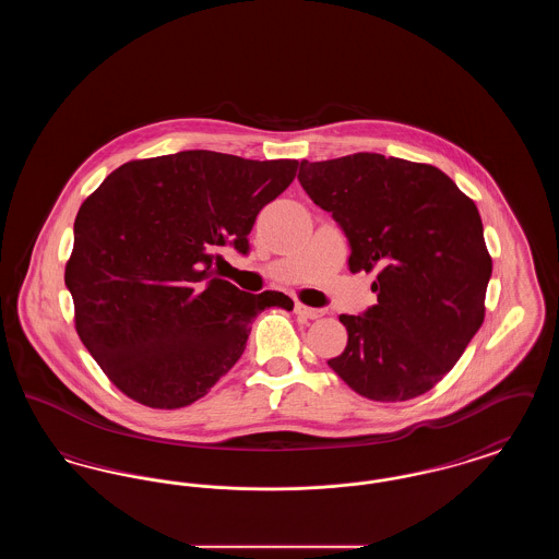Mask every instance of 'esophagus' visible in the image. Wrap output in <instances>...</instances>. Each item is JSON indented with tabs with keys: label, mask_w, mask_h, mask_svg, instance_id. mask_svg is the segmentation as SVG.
<instances>
[{
	"label": "esophagus",
	"mask_w": 559,
	"mask_h": 559,
	"mask_svg": "<svg viewBox=\"0 0 559 559\" xmlns=\"http://www.w3.org/2000/svg\"><path fill=\"white\" fill-rule=\"evenodd\" d=\"M295 314L297 317H304V319L317 320L324 314V310L320 308H308L304 304H295Z\"/></svg>",
	"instance_id": "obj_1"
}]
</instances>
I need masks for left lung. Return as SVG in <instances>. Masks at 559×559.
<instances>
[{"label": "left lung", "instance_id": "8db88e82", "mask_svg": "<svg viewBox=\"0 0 559 559\" xmlns=\"http://www.w3.org/2000/svg\"><path fill=\"white\" fill-rule=\"evenodd\" d=\"M301 188L349 242V272H377V304L342 314L347 346L329 360L365 399L429 392L484 320L492 274L476 203L433 165L356 153L301 160Z\"/></svg>", "mask_w": 559, "mask_h": 559}]
</instances>
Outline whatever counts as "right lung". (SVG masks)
Masks as SVG:
<instances>
[{
    "label": "right lung",
    "instance_id": "1",
    "mask_svg": "<svg viewBox=\"0 0 559 559\" xmlns=\"http://www.w3.org/2000/svg\"><path fill=\"white\" fill-rule=\"evenodd\" d=\"M297 160L182 151L130 160L85 199L64 272L75 324L108 379L153 408L203 399L247 346L253 319L285 293L217 278L224 247L249 253L258 213Z\"/></svg>",
    "mask_w": 559,
    "mask_h": 559
}]
</instances>
